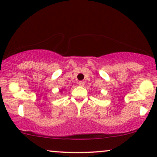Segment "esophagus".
Returning <instances> with one entry per match:
<instances>
[{
    "label": "esophagus",
    "instance_id": "obj_1",
    "mask_svg": "<svg viewBox=\"0 0 157 157\" xmlns=\"http://www.w3.org/2000/svg\"><path fill=\"white\" fill-rule=\"evenodd\" d=\"M78 84L79 86H84V82H83V81H80V82H78Z\"/></svg>",
    "mask_w": 157,
    "mask_h": 157
}]
</instances>
